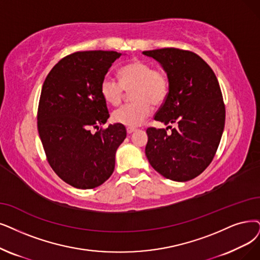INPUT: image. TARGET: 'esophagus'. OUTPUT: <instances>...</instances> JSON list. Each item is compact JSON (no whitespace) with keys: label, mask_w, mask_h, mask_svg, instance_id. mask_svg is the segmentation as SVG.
I'll return each instance as SVG.
<instances>
[{"label":"esophagus","mask_w":260,"mask_h":260,"mask_svg":"<svg viewBox=\"0 0 260 260\" xmlns=\"http://www.w3.org/2000/svg\"><path fill=\"white\" fill-rule=\"evenodd\" d=\"M136 130H137L136 128H131V127H128V128H127V133H128V134H131V133H133V132L136 131Z\"/></svg>","instance_id":"obj_1"}]
</instances>
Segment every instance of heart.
<instances>
[{"instance_id": "obj_1", "label": "heart", "mask_w": 260, "mask_h": 260, "mask_svg": "<svg viewBox=\"0 0 260 260\" xmlns=\"http://www.w3.org/2000/svg\"><path fill=\"white\" fill-rule=\"evenodd\" d=\"M120 82L107 76L100 84V92L110 105H118L124 90L131 91L133 103L113 111L112 119L127 127H138L152 112V106L165 101L170 89V80L163 70L153 69L150 64L134 59L119 70Z\"/></svg>"}]
</instances>
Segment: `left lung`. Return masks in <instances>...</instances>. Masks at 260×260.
Masks as SVG:
<instances>
[{"mask_svg": "<svg viewBox=\"0 0 260 260\" xmlns=\"http://www.w3.org/2000/svg\"><path fill=\"white\" fill-rule=\"evenodd\" d=\"M161 65L170 89L154 119L177 128H148L145 153L163 177L184 182L197 177L216 152L225 126V107L219 82L197 54L175 48L144 51ZM172 129V134L166 130Z\"/></svg>", "mask_w": 260, "mask_h": 260, "instance_id": "obj_1", "label": "left lung"}]
</instances>
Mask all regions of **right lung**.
Instances as JSON below:
<instances>
[{"mask_svg":"<svg viewBox=\"0 0 260 260\" xmlns=\"http://www.w3.org/2000/svg\"><path fill=\"white\" fill-rule=\"evenodd\" d=\"M120 56L115 51L76 52L51 69L41 88V143L52 170L77 189H94L110 178L116 150L127 137L120 123L90 132L110 117L100 84Z\"/></svg>","mask_w":260,"mask_h":260,"instance_id":"add662e5","label":"right lung"}]
</instances>
